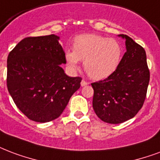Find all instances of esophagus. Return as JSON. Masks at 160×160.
Wrapping results in <instances>:
<instances>
[{"mask_svg": "<svg viewBox=\"0 0 160 160\" xmlns=\"http://www.w3.org/2000/svg\"><path fill=\"white\" fill-rule=\"evenodd\" d=\"M80 85H81V86H85V85H88V83L86 82L85 80H83L82 81H81V83H80Z\"/></svg>", "mask_w": 160, "mask_h": 160, "instance_id": "1", "label": "esophagus"}]
</instances>
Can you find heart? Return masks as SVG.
<instances>
[{
	"label": "heart",
	"mask_w": 160,
	"mask_h": 160,
	"mask_svg": "<svg viewBox=\"0 0 160 160\" xmlns=\"http://www.w3.org/2000/svg\"><path fill=\"white\" fill-rule=\"evenodd\" d=\"M122 55V48L112 38L97 34H82L74 40L73 51L65 53L68 66L73 70L84 61L86 74L93 80H103L118 69Z\"/></svg>",
	"instance_id": "heart-1"
}]
</instances>
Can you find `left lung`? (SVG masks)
Wrapping results in <instances>:
<instances>
[{"mask_svg": "<svg viewBox=\"0 0 160 160\" xmlns=\"http://www.w3.org/2000/svg\"><path fill=\"white\" fill-rule=\"evenodd\" d=\"M126 53L116 71L107 79L92 83V106L105 122L118 124L131 119L142 108L149 82L144 48L127 35Z\"/></svg>", "mask_w": 160, "mask_h": 160, "instance_id": "obj_1", "label": "left lung"}]
</instances>
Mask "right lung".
<instances>
[{"mask_svg":"<svg viewBox=\"0 0 160 160\" xmlns=\"http://www.w3.org/2000/svg\"><path fill=\"white\" fill-rule=\"evenodd\" d=\"M54 34L29 37L7 57V85L21 112L32 121L48 122L64 112L81 78L69 77L61 67L65 53Z\"/></svg>","mask_w":160,"mask_h":160,"instance_id":"add662e5","label":"right lung"}]
</instances>
